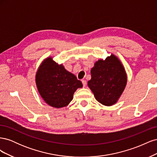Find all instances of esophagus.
<instances>
[{
	"label": "esophagus",
	"instance_id": "esophagus-1",
	"mask_svg": "<svg viewBox=\"0 0 157 157\" xmlns=\"http://www.w3.org/2000/svg\"><path fill=\"white\" fill-rule=\"evenodd\" d=\"M82 84H83V86L85 87L86 86V81L85 80H82Z\"/></svg>",
	"mask_w": 157,
	"mask_h": 157
}]
</instances>
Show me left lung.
Here are the masks:
<instances>
[{
  "label": "left lung",
  "instance_id": "1",
  "mask_svg": "<svg viewBox=\"0 0 157 157\" xmlns=\"http://www.w3.org/2000/svg\"><path fill=\"white\" fill-rule=\"evenodd\" d=\"M90 72L91 79L88 86L96 100L105 106L115 104L127 84V74L119 58L111 54L105 59H99Z\"/></svg>",
  "mask_w": 157,
  "mask_h": 157
}]
</instances>
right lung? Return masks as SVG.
<instances>
[{
	"instance_id": "obj_1",
	"label": "right lung",
	"mask_w": 157,
	"mask_h": 157,
	"mask_svg": "<svg viewBox=\"0 0 157 157\" xmlns=\"http://www.w3.org/2000/svg\"><path fill=\"white\" fill-rule=\"evenodd\" d=\"M35 83L40 96L48 105L59 109L67 106L75 92L82 87L76 76L48 56L40 64L35 75Z\"/></svg>"
}]
</instances>
